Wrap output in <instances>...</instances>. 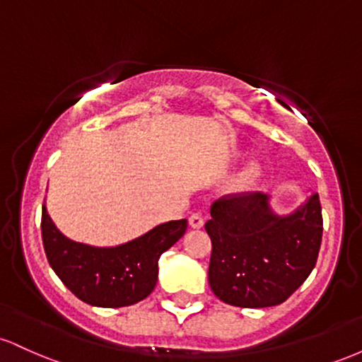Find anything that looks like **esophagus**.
<instances>
[{
	"mask_svg": "<svg viewBox=\"0 0 362 362\" xmlns=\"http://www.w3.org/2000/svg\"><path fill=\"white\" fill-rule=\"evenodd\" d=\"M189 224L190 228L197 230V228H202V224H204V218H202L201 213H192L189 216Z\"/></svg>",
	"mask_w": 362,
	"mask_h": 362,
	"instance_id": "34e87169",
	"label": "esophagus"
}]
</instances>
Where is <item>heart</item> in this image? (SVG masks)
Listing matches in <instances>:
<instances>
[{
	"label": "heart",
	"mask_w": 362,
	"mask_h": 362,
	"mask_svg": "<svg viewBox=\"0 0 362 362\" xmlns=\"http://www.w3.org/2000/svg\"><path fill=\"white\" fill-rule=\"evenodd\" d=\"M260 173H262L260 165L255 163V161H252V163H248L247 167H243L238 173H236L233 180H231V189L236 190V192H242V190L250 189V187L255 185V182L260 178Z\"/></svg>",
	"instance_id": "1"
}]
</instances>
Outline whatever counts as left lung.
Returning a JSON list of instances; mask_svg holds the SVG:
<instances>
[{"instance_id": "1", "label": "left lung", "mask_w": 362, "mask_h": 362, "mask_svg": "<svg viewBox=\"0 0 362 362\" xmlns=\"http://www.w3.org/2000/svg\"><path fill=\"white\" fill-rule=\"evenodd\" d=\"M206 231L213 243L209 286L219 300L240 308L281 305L317 264L320 197L313 192L286 216L274 213L267 194L221 197L211 206Z\"/></svg>"}]
</instances>
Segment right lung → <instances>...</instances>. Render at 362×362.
<instances>
[{
	"mask_svg": "<svg viewBox=\"0 0 362 362\" xmlns=\"http://www.w3.org/2000/svg\"><path fill=\"white\" fill-rule=\"evenodd\" d=\"M42 242L49 264L76 298L100 308L134 305L151 294L161 253L182 238L187 219L168 221L117 247H91L69 240L42 206Z\"/></svg>",
	"mask_w": 362,
	"mask_h": 362,
	"instance_id": "add662e5",
	"label": "right lung"
}]
</instances>
